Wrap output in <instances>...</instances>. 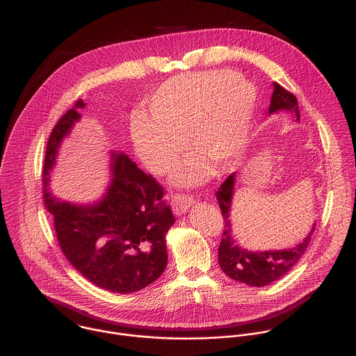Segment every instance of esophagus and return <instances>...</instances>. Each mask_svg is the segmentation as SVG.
I'll return each mask as SVG.
<instances>
[{
  "label": "esophagus",
  "mask_w": 356,
  "mask_h": 356,
  "mask_svg": "<svg viewBox=\"0 0 356 356\" xmlns=\"http://www.w3.org/2000/svg\"><path fill=\"white\" fill-rule=\"evenodd\" d=\"M195 203V199L191 196V195H185V193H177L172 196V200H171V205H172V209L177 215H181L184 212L188 211V208Z\"/></svg>",
  "instance_id": "esophagus-1"
}]
</instances>
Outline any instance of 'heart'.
<instances>
[{
  "instance_id": "b5f03b06",
  "label": "heart",
  "mask_w": 356,
  "mask_h": 356,
  "mask_svg": "<svg viewBox=\"0 0 356 356\" xmlns=\"http://www.w3.org/2000/svg\"><path fill=\"white\" fill-rule=\"evenodd\" d=\"M257 104L254 85L241 74L213 70L184 74L164 82L148 102V116L131 120V140L143 164L154 174L168 171L185 148L188 134L199 149L172 174L177 184H195L243 151Z\"/></svg>"
}]
</instances>
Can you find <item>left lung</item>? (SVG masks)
Wrapping results in <instances>:
<instances>
[{
  "label": "left lung",
  "mask_w": 356,
  "mask_h": 356,
  "mask_svg": "<svg viewBox=\"0 0 356 356\" xmlns=\"http://www.w3.org/2000/svg\"><path fill=\"white\" fill-rule=\"evenodd\" d=\"M273 85L274 92L271 96L270 113L280 109H286L295 112L296 118L299 119L300 115L296 96L284 89L277 82H274ZM234 172L230 174L216 191V200L225 223L222 240L218 248V261L222 271L232 280L250 286H266L284 277L300 260L311 241V234L315 230V223L312 226V230L303 238V241L292 250L252 252L238 247L233 237L229 220V211L232 208V197L234 192Z\"/></svg>",
  "instance_id": "8db88e82"
}]
</instances>
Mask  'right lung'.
I'll return each mask as SVG.
<instances>
[{
    "mask_svg": "<svg viewBox=\"0 0 356 356\" xmlns=\"http://www.w3.org/2000/svg\"><path fill=\"white\" fill-rule=\"evenodd\" d=\"M85 106L74 102L51 129L42 167L44 204L67 260L92 284L113 293L141 291L167 266L165 233L175 222L164 189L126 154L112 153L113 178L102 202L78 207L49 192V172L63 137Z\"/></svg>",
    "mask_w": 356,
    "mask_h": 356,
    "instance_id": "obj_1",
    "label": "right lung"
}]
</instances>
